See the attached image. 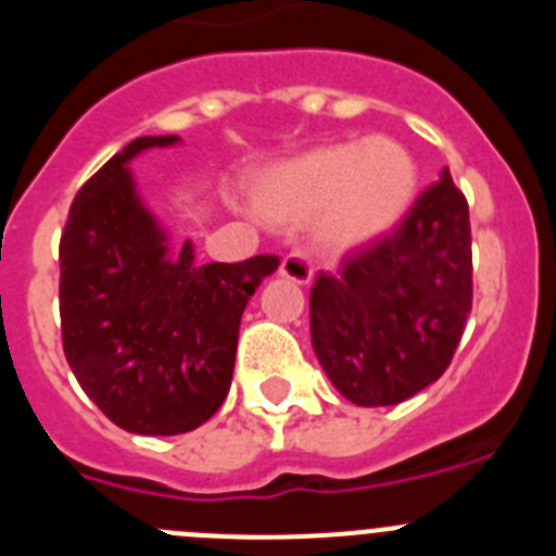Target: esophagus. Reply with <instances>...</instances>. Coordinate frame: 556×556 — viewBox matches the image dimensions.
Instances as JSON below:
<instances>
[{"label":"esophagus","mask_w":556,"mask_h":556,"mask_svg":"<svg viewBox=\"0 0 556 556\" xmlns=\"http://www.w3.org/2000/svg\"><path fill=\"white\" fill-rule=\"evenodd\" d=\"M278 275H281L283 281L303 287V283L312 281V267H308L306 258H303L301 253H289V255H283L281 267H278Z\"/></svg>","instance_id":"esophagus-1"}]
</instances>
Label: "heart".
Wrapping results in <instances>:
<instances>
[{
  "label": "heart",
  "instance_id": "1",
  "mask_svg": "<svg viewBox=\"0 0 556 556\" xmlns=\"http://www.w3.org/2000/svg\"><path fill=\"white\" fill-rule=\"evenodd\" d=\"M420 169L395 139H351L312 147L258 172L250 186L255 214L278 228L312 223L326 255L367 250L397 230L417 200Z\"/></svg>",
  "mask_w": 556,
  "mask_h": 556
}]
</instances>
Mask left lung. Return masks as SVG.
<instances>
[{"instance_id":"obj_1","label":"left lung","mask_w":556,"mask_h":556,"mask_svg":"<svg viewBox=\"0 0 556 556\" xmlns=\"http://www.w3.org/2000/svg\"><path fill=\"white\" fill-rule=\"evenodd\" d=\"M470 219L451 172L417 198L392 236L320 273L312 348L356 406H395L443 376L473 298Z\"/></svg>"}]
</instances>
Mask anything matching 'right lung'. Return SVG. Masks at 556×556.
I'll use <instances>...</instances> for the list:
<instances>
[{
  "label": "right lung",
  "instance_id": "obj_1",
  "mask_svg": "<svg viewBox=\"0 0 556 556\" xmlns=\"http://www.w3.org/2000/svg\"><path fill=\"white\" fill-rule=\"evenodd\" d=\"M180 136H141L77 191L61 236V328L86 395L132 434H186L223 406L248 301L281 264H200L141 200L130 161Z\"/></svg>",
  "mask_w": 556,
  "mask_h": 556
}]
</instances>
